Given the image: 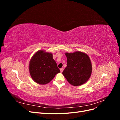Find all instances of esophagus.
Here are the masks:
<instances>
[{
  "label": "esophagus",
  "instance_id": "1",
  "mask_svg": "<svg viewBox=\"0 0 120 120\" xmlns=\"http://www.w3.org/2000/svg\"><path fill=\"white\" fill-rule=\"evenodd\" d=\"M60 72H62L63 71V68H61L60 69Z\"/></svg>",
  "mask_w": 120,
  "mask_h": 120
}]
</instances>
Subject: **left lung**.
<instances>
[{
	"mask_svg": "<svg viewBox=\"0 0 120 120\" xmlns=\"http://www.w3.org/2000/svg\"><path fill=\"white\" fill-rule=\"evenodd\" d=\"M65 54L67 58V66L63 75L72 86L84 84L89 79L92 72L90 57L86 53L79 51L66 52Z\"/></svg>",
	"mask_w": 120,
	"mask_h": 120,
	"instance_id": "left-lung-1",
	"label": "left lung"
}]
</instances>
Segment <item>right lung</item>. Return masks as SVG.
I'll use <instances>...</instances> for the list:
<instances>
[{
    "label": "right lung",
    "instance_id": "obj_1",
    "mask_svg": "<svg viewBox=\"0 0 120 120\" xmlns=\"http://www.w3.org/2000/svg\"><path fill=\"white\" fill-rule=\"evenodd\" d=\"M29 71L34 82L40 85L49 83L60 72L53 54L45 50H39L32 56L29 64Z\"/></svg>",
    "mask_w": 120,
    "mask_h": 120
}]
</instances>
